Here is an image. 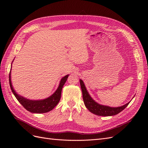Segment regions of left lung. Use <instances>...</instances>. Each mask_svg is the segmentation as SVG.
Returning <instances> with one entry per match:
<instances>
[{
	"label": "left lung",
	"instance_id": "obj_1",
	"mask_svg": "<svg viewBox=\"0 0 148 148\" xmlns=\"http://www.w3.org/2000/svg\"><path fill=\"white\" fill-rule=\"evenodd\" d=\"M80 84L85 106L90 112L95 115L103 116L115 115L123 110L130 103V101L123 106L116 108H112L108 106L100 105V104L94 100L91 97V95L89 94L82 79H80Z\"/></svg>",
	"mask_w": 148,
	"mask_h": 148
}]
</instances>
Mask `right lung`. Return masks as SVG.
<instances>
[{"mask_svg":"<svg viewBox=\"0 0 148 148\" xmlns=\"http://www.w3.org/2000/svg\"><path fill=\"white\" fill-rule=\"evenodd\" d=\"M14 60H13L12 64ZM11 68L10 72V76H9V81H10L11 89L17 100L20 103V104H21V105L26 110H27L32 113H35V114H43V113H47L52 110L57 106L59 101L60 100L63 86L67 79L69 75H67L62 78L57 89L51 96L42 100H30L19 95L14 89L11 77Z\"/></svg>","mask_w":148,"mask_h":148,"instance_id":"add662e5","label":"right lung"}]
</instances>
